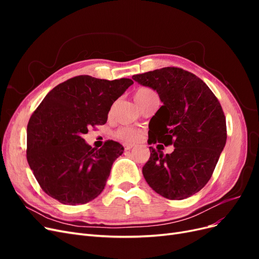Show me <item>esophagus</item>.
<instances>
[{
    "instance_id": "1",
    "label": "esophagus",
    "mask_w": 259,
    "mask_h": 259,
    "mask_svg": "<svg viewBox=\"0 0 259 259\" xmlns=\"http://www.w3.org/2000/svg\"><path fill=\"white\" fill-rule=\"evenodd\" d=\"M134 147V145H132V144H125L124 145V149L125 150H131V149Z\"/></svg>"
}]
</instances>
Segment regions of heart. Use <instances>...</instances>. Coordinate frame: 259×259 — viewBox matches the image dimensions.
Here are the masks:
<instances>
[{
	"mask_svg": "<svg viewBox=\"0 0 259 259\" xmlns=\"http://www.w3.org/2000/svg\"><path fill=\"white\" fill-rule=\"evenodd\" d=\"M154 96H156V93L148 88H140L134 93V99L138 106L143 105L146 100ZM115 136L124 143H134L139 139L140 133L131 126H122L115 132Z\"/></svg>",
	"mask_w": 259,
	"mask_h": 259,
	"instance_id": "1",
	"label": "heart"
}]
</instances>
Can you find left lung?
<instances>
[{"label":"left lung","instance_id":"1","mask_svg":"<svg viewBox=\"0 0 259 259\" xmlns=\"http://www.w3.org/2000/svg\"><path fill=\"white\" fill-rule=\"evenodd\" d=\"M133 80L158 92L163 103L149 123L148 144L175 147L166 155L149 147L146 182L166 199L189 198L208 183L226 145L221 103L200 77L182 68L165 67Z\"/></svg>","mask_w":259,"mask_h":259}]
</instances>
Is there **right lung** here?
I'll return each instance as SVG.
<instances>
[{"mask_svg":"<svg viewBox=\"0 0 259 259\" xmlns=\"http://www.w3.org/2000/svg\"><path fill=\"white\" fill-rule=\"evenodd\" d=\"M134 83L77 75L54 88L31 115L27 160L42 190L62 204H85L101 193L124 148L107 140L85 143L91 127L107 122L114 101Z\"/></svg>","mask_w":259,"mask_h":259,"instance_id":"add662e5","label":"right lung"}]
</instances>
